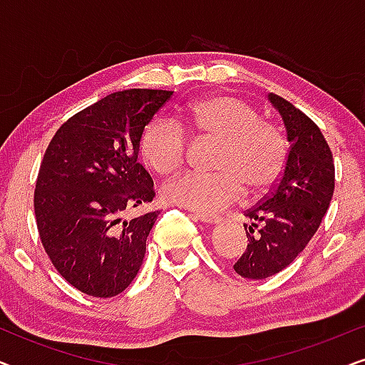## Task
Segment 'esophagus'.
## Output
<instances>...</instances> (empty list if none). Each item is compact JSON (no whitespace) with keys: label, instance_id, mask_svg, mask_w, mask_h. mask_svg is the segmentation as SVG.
<instances>
[{"label":"esophagus","instance_id":"1","mask_svg":"<svg viewBox=\"0 0 365 365\" xmlns=\"http://www.w3.org/2000/svg\"><path fill=\"white\" fill-rule=\"evenodd\" d=\"M192 217L196 221L206 222V224H217L219 222V216H214V214H202V212H194Z\"/></svg>","mask_w":365,"mask_h":365}]
</instances>
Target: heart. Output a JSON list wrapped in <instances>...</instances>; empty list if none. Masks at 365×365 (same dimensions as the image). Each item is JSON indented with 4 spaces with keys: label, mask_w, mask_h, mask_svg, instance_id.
<instances>
[{
    "label": "heart",
    "mask_w": 365,
    "mask_h": 365,
    "mask_svg": "<svg viewBox=\"0 0 365 365\" xmlns=\"http://www.w3.org/2000/svg\"><path fill=\"white\" fill-rule=\"evenodd\" d=\"M187 128L197 139L216 141L214 174L186 173L163 186L168 202L196 212H217L241 197L242 189L262 194L281 178L286 141L272 124L259 121L251 106L234 96H211L189 108ZM187 134L169 118H154L139 139V153L154 173L181 169Z\"/></svg>",
    "instance_id": "obj_1"
}]
</instances>
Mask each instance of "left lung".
I'll list each match as a JSON object with an SVG mask.
<instances>
[{
    "mask_svg": "<svg viewBox=\"0 0 365 365\" xmlns=\"http://www.w3.org/2000/svg\"><path fill=\"white\" fill-rule=\"evenodd\" d=\"M267 99L281 114L289 148L271 194L247 209V249L234 264L246 279L271 277L304 251L321 226L334 194V159L317 124L277 94Z\"/></svg>",
    "mask_w": 365,
    "mask_h": 365,
    "instance_id": "1",
    "label": "left lung"
}]
</instances>
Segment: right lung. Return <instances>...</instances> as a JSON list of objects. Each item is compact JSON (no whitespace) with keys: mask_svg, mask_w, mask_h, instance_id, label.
I'll use <instances>...</instances> for the list:
<instances>
[{"mask_svg":"<svg viewBox=\"0 0 365 365\" xmlns=\"http://www.w3.org/2000/svg\"><path fill=\"white\" fill-rule=\"evenodd\" d=\"M173 91L126 89L69 118L44 153L34 191L43 247L56 271L88 296L123 292L141 267L158 211L124 219L154 197L138 163L139 139Z\"/></svg>","mask_w":365,"mask_h":365,"instance_id":"obj_1","label":"right lung"}]
</instances>
